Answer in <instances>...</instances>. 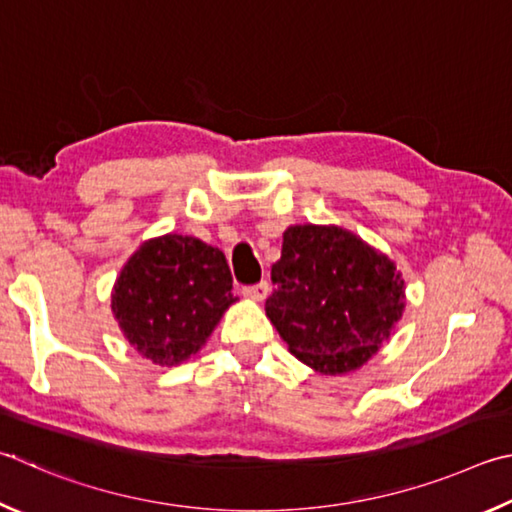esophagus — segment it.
Listing matches in <instances>:
<instances>
[{"label":"esophagus","mask_w":512,"mask_h":512,"mask_svg":"<svg viewBox=\"0 0 512 512\" xmlns=\"http://www.w3.org/2000/svg\"><path fill=\"white\" fill-rule=\"evenodd\" d=\"M242 294H245V297H249V299H254V301H265L267 294H270V283L261 281L256 285H247V288H242Z\"/></svg>","instance_id":"34e87169"}]
</instances>
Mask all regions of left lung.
<instances>
[{
    "label": "left lung",
    "mask_w": 512,
    "mask_h": 512,
    "mask_svg": "<svg viewBox=\"0 0 512 512\" xmlns=\"http://www.w3.org/2000/svg\"><path fill=\"white\" fill-rule=\"evenodd\" d=\"M265 312L290 353L324 375L360 369L405 310V281L387 254L342 227L283 233Z\"/></svg>",
    "instance_id": "8db88e82"
}]
</instances>
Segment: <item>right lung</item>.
<instances>
[{
	"mask_svg": "<svg viewBox=\"0 0 512 512\" xmlns=\"http://www.w3.org/2000/svg\"><path fill=\"white\" fill-rule=\"evenodd\" d=\"M233 279L218 247L193 236L146 240L112 290V312L130 346L159 366L186 362L231 303Z\"/></svg>",
	"mask_w": 512,
	"mask_h": 512,
	"instance_id": "add662e5",
	"label": "right lung"
}]
</instances>
